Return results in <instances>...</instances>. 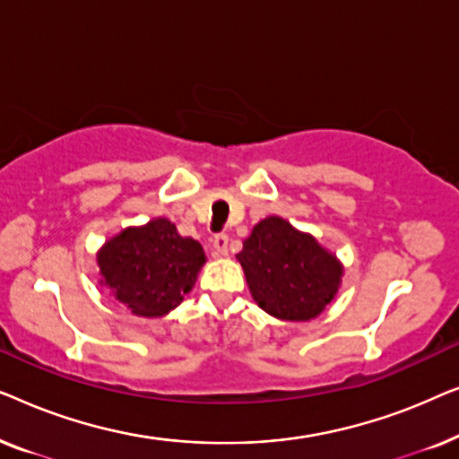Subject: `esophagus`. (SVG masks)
Segmentation results:
<instances>
[{"label": "esophagus", "instance_id": "1", "mask_svg": "<svg viewBox=\"0 0 459 459\" xmlns=\"http://www.w3.org/2000/svg\"><path fill=\"white\" fill-rule=\"evenodd\" d=\"M228 244H230V238L225 234H219L212 238V256L221 259V256L228 255Z\"/></svg>", "mask_w": 459, "mask_h": 459}]
</instances>
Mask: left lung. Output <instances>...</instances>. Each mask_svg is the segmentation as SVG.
Masks as SVG:
<instances>
[{
  "label": "left lung",
  "instance_id": "8db88e82",
  "mask_svg": "<svg viewBox=\"0 0 459 459\" xmlns=\"http://www.w3.org/2000/svg\"><path fill=\"white\" fill-rule=\"evenodd\" d=\"M255 303L286 322H309L336 297L342 265L311 234L265 217L236 255Z\"/></svg>",
  "mask_w": 459,
  "mask_h": 459
}]
</instances>
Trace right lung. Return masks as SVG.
Returning a JSON list of instances; mask_svg holds the SVG:
<instances>
[{
	"label": "right lung",
	"mask_w": 459,
	"mask_h": 459,
	"mask_svg": "<svg viewBox=\"0 0 459 459\" xmlns=\"http://www.w3.org/2000/svg\"><path fill=\"white\" fill-rule=\"evenodd\" d=\"M98 269L118 303L134 316L162 317L196 284L204 250L194 238L178 234L175 223L156 217L127 228L98 250Z\"/></svg>",
	"instance_id": "obj_1"
}]
</instances>
